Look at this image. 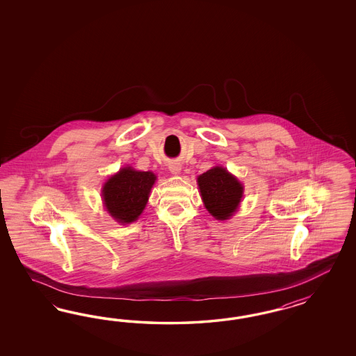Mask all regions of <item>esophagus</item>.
I'll return each mask as SVG.
<instances>
[{
    "label": "esophagus",
    "mask_w": 356,
    "mask_h": 356,
    "mask_svg": "<svg viewBox=\"0 0 356 356\" xmlns=\"http://www.w3.org/2000/svg\"><path fill=\"white\" fill-rule=\"evenodd\" d=\"M168 168H170V171H171L172 175H179V173L181 172V165L179 163H171Z\"/></svg>",
    "instance_id": "obj_1"
}]
</instances>
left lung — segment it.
<instances>
[{"instance_id": "obj_1", "label": "left lung", "mask_w": 356, "mask_h": 356, "mask_svg": "<svg viewBox=\"0 0 356 356\" xmlns=\"http://www.w3.org/2000/svg\"><path fill=\"white\" fill-rule=\"evenodd\" d=\"M201 197L207 211L218 220H226L236 213L244 192L243 184L223 167L211 170L197 177Z\"/></svg>"}]
</instances>
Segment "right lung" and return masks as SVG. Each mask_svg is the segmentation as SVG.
Returning a JSON list of instances; mask_svg holds the SVG:
<instances>
[{
	"label": "right lung",
	"mask_w": 356,
	"mask_h": 356,
	"mask_svg": "<svg viewBox=\"0 0 356 356\" xmlns=\"http://www.w3.org/2000/svg\"><path fill=\"white\" fill-rule=\"evenodd\" d=\"M156 180L154 173L140 172L124 167L103 185L102 197L109 216L121 225L138 219L149 201L151 188Z\"/></svg>",
	"instance_id": "right-lung-1"
}]
</instances>
